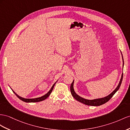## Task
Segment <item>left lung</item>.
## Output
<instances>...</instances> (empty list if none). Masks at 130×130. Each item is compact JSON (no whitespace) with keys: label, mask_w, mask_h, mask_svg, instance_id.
Instances as JSON below:
<instances>
[{"label":"left lung","mask_w":130,"mask_h":130,"mask_svg":"<svg viewBox=\"0 0 130 130\" xmlns=\"http://www.w3.org/2000/svg\"><path fill=\"white\" fill-rule=\"evenodd\" d=\"M122 55V61H123V66H124V59H123V56H122V54L121 53ZM122 77H123V73L121 75V78L120 79V81L119 82V84L118 85V86H117V87L115 88V90L113 91L112 93H111L109 95H107L106 97H105L104 98H98V99H92V100H88V99H85L82 97H81L80 96H79L78 95H77V94L76 93L74 89V80L73 81L72 83L71 84L70 86V91H71V94L73 96L76 100H77V101L81 102L83 104L87 105H90V106H99L101 105L102 104H104V103H106L107 102H108L110 99L113 95H114V94L115 93L118 91V89H119L120 87L121 82L122 81Z\"/></svg>","instance_id":"obj_1"}]
</instances>
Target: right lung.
<instances>
[{
    "label": "right lung",
    "mask_w": 130,
    "mask_h": 130,
    "mask_svg": "<svg viewBox=\"0 0 130 130\" xmlns=\"http://www.w3.org/2000/svg\"><path fill=\"white\" fill-rule=\"evenodd\" d=\"M57 82V81H56ZM56 82L55 83V84L53 85V86L52 87V88H51V89H50L49 90V91L46 94H45V95H43V96H42V97H38V98H32V99H27V98H22V97H20L19 95H18L16 93L12 90V91H13V92L14 93L16 94V95L17 96V97L20 99H21V101H24V102H26V103H34V102H41V101H44V100H45V99H46L49 96V95L51 94V93H52V91H53V88H54V86H55V84L56 83Z\"/></svg>",
    "instance_id": "add662e5"
}]
</instances>
